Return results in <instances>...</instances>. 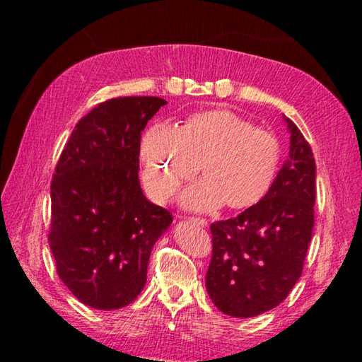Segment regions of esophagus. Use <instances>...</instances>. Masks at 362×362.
I'll return each instance as SVG.
<instances>
[{"label": "esophagus", "instance_id": "34e87169", "mask_svg": "<svg viewBox=\"0 0 362 362\" xmlns=\"http://www.w3.org/2000/svg\"><path fill=\"white\" fill-rule=\"evenodd\" d=\"M192 220L194 223H198L199 226H207V220L203 217H192Z\"/></svg>", "mask_w": 362, "mask_h": 362}]
</instances>
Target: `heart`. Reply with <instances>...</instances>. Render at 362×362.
Returning a JSON list of instances; mask_svg holds the SVG:
<instances>
[{
    "instance_id": "1",
    "label": "heart",
    "mask_w": 362,
    "mask_h": 362,
    "mask_svg": "<svg viewBox=\"0 0 362 362\" xmlns=\"http://www.w3.org/2000/svg\"><path fill=\"white\" fill-rule=\"evenodd\" d=\"M281 153L273 132L231 110H209L192 115L179 129L156 124L145 132L142 182L153 201L164 203L199 166L204 179L183 192V206L209 211L225 203L230 209H247L272 188Z\"/></svg>"
}]
</instances>
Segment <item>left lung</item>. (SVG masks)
Segmentation results:
<instances>
[{
	"label": "left lung",
	"mask_w": 362,
	"mask_h": 362,
	"mask_svg": "<svg viewBox=\"0 0 362 362\" xmlns=\"http://www.w3.org/2000/svg\"><path fill=\"white\" fill-rule=\"evenodd\" d=\"M289 159L265 198L211 225L206 289L225 315L250 317L278 306L302 276L315 228L316 164L293 122Z\"/></svg>",
	"instance_id": "left-lung-1"
}]
</instances>
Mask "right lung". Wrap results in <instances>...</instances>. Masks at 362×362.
Masks as SVG:
<instances>
[{
    "mask_svg": "<svg viewBox=\"0 0 362 362\" xmlns=\"http://www.w3.org/2000/svg\"><path fill=\"white\" fill-rule=\"evenodd\" d=\"M166 100L116 97L83 116L51 182L49 247L57 274L97 310L129 305L142 292L151 249L173 214L139 183L140 137Z\"/></svg>",
    "mask_w": 362,
    "mask_h": 362,
    "instance_id": "1",
    "label": "right lung"
}]
</instances>
